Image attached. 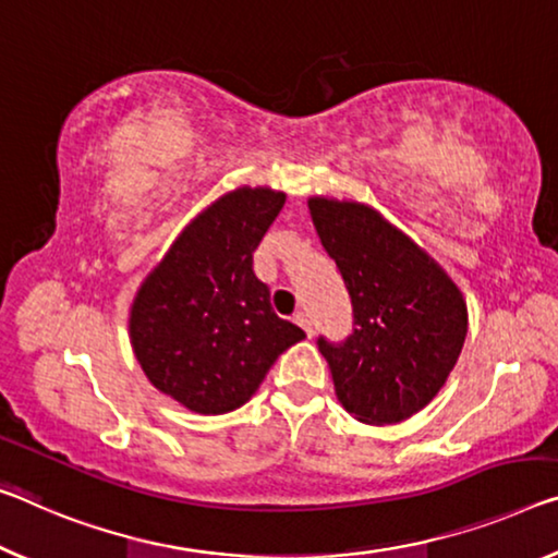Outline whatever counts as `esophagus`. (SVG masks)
<instances>
[{"label":"esophagus","mask_w":558,"mask_h":558,"mask_svg":"<svg viewBox=\"0 0 558 558\" xmlns=\"http://www.w3.org/2000/svg\"><path fill=\"white\" fill-rule=\"evenodd\" d=\"M294 322H296L299 327H302V329L308 333V337H312V333H314V329H312V319H308V316H306L304 312H299V314L294 316Z\"/></svg>","instance_id":"34e87169"}]
</instances>
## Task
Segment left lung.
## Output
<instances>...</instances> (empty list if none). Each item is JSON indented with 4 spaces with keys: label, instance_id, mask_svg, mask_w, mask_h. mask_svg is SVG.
<instances>
[{
    "label": "left lung",
    "instance_id": "1",
    "mask_svg": "<svg viewBox=\"0 0 558 558\" xmlns=\"http://www.w3.org/2000/svg\"><path fill=\"white\" fill-rule=\"evenodd\" d=\"M322 246L344 279L354 331L319 337L333 391L364 424H399L447 384L466 339V302L449 274L379 211L312 196Z\"/></svg>",
    "mask_w": 558,
    "mask_h": 558
}]
</instances>
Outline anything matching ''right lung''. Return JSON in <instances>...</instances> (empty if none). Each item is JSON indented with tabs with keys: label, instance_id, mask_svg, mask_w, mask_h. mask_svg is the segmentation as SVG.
<instances>
[{
	"label": "right lung",
	"instance_id": "1",
	"mask_svg": "<svg viewBox=\"0 0 558 558\" xmlns=\"http://www.w3.org/2000/svg\"><path fill=\"white\" fill-rule=\"evenodd\" d=\"M287 194L239 186L182 229L136 291L130 339L161 393L196 414H227L252 399L281 351L306 333L274 314L254 250Z\"/></svg>",
	"mask_w": 558,
	"mask_h": 558
}]
</instances>
